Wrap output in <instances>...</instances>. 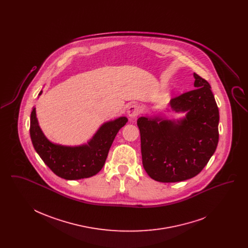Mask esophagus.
Returning a JSON list of instances; mask_svg holds the SVG:
<instances>
[{
  "label": "esophagus",
  "mask_w": 248,
  "mask_h": 248,
  "mask_svg": "<svg viewBox=\"0 0 248 248\" xmlns=\"http://www.w3.org/2000/svg\"><path fill=\"white\" fill-rule=\"evenodd\" d=\"M140 113V108L136 104L131 105L127 109V114L129 115L130 118H136L137 116H139Z\"/></svg>",
  "instance_id": "esophagus-1"
}]
</instances>
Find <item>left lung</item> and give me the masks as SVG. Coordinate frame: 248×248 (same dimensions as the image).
<instances>
[{
    "label": "left lung",
    "instance_id": "8db88e82",
    "mask_svg": "<svg viewBox=\"0 0 248 248\" xmlns=\"http://www.w3.org/2000/svg\"><path fill=\"white\" fill-rule=\"evenodd\" d=\"M195 89L171 99L173 110L187 112L181 121L140 117L142 164L159 182H178L198 175L218 143L219 112L211 86L198 74Z\"/></svg>",
    "mask_w": 248,
    "mask_h": 248
}]
</instances>
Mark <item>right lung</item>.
<instances>
[{"label": "right lung", "mask_w": 248, "mask_h": 248, "mask_svg": "<svg viewBox=\"0 0 248 248\" xmlns=\"http://www.w3.org/2000/svg\"><path fill=\"white\" fill-rule=\"evenodd\" d=\"M127 121L126 117H120L104 124L87 145L64 147L53 144L45 137L33 108L31 113L30 134L37 154L57 176L71 180L81 179L93 177L101 170L119 130Z\"/></svg>", "instance_id": "obj_1"}]
</instances>
